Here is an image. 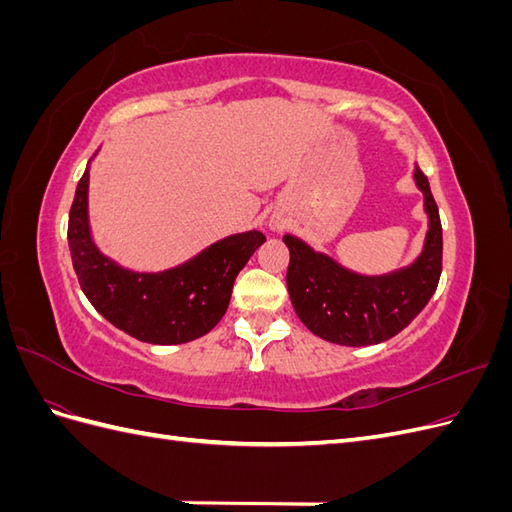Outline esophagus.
<instances>
[{
    "mask_svg": "<svg viewBox=\"0 0 512 512\" xmlns=\"http://www.w3.org/2000/svg\"><path fill=\"white\" fill-rule=\"evenodd\" d=\"M271 228H273V230H280V228H282V226H280V224H273V226H271Z\"/></svg>",
    "mask_w": 512,
    "mask_h": 512,
    "instance_id": "esophagus-1",
    "label": "esophagus"
}]
</instances>
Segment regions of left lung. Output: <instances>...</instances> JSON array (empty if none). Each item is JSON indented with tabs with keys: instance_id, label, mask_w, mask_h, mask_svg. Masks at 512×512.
I'll use <instances>...</instances> for the list:
<instances>
[{
	"instance_id": "obj_1",
	"label": "left lung",
	"mask_w": 512,
	"mask_h": 512,
	"mask_svg": "<svg viewBox=\"0 0 512 512\" xmlns=\"http://www.w3.org/2000/svg\"><path fill=\"white\" fill-rule=\"evenodd\" d=\"M414 183L423 192L427 235L410 262L380 275L356 273L294 235L286 286L294 312L314 335L339 346L380 344L404 331L433 297L442 273V224L423 170L414 166Z\"/></svg>"
}]
</instances>
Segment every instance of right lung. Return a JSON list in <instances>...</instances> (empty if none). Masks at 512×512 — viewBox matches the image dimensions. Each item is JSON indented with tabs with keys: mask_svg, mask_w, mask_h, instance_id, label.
Here are the masks:
<instances>
[{
	"mask_svg": "<svg viewBox=\"0 0 512 512\" xmlns=\"http://www.w3.org/2000/svg\"><path fill=\"white\" fill-rule=\"evenodd\" d=\"M98 151L76 185L68 220L70 256L85 297L117 329L147 344L173 346L207 335L226 314L237 275L265 235L235 232L164 271L121 267L91 235L89 168Z\"/></svg>",
	"mask_w": 512,
	"mask_h": 512,
	"instance_id": "obj_1",
	"label": "right lung"
}]
</instances>
